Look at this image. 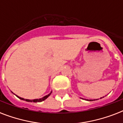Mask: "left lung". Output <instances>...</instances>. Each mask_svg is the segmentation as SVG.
I'll return each mask as SVG.
<instances>
[{
  "instance_id": "8db88e82",
  "label": "left lung",
  "mask_w": 123,
  "mask_h": 123,
  "mask_svg": "<svg viewBox=\"0 0 123 123\" xmlns=\"http://www.w3.org/2000/svg\"><path fill=\"white\" fill-rule=\"evenodd\" d=\"M102 98H100V99H101ZM82 99H83V98H82ZM86 99V100H87V101H94V100H98V99Z\"/></svg>"
}]
</instances>
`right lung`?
I'll use <instances>...</instances> for the list:
<instances>
[{
  "mask_svg": "<svg viewBox=\"0 0 123 123\" xmlns=\"http://www.w3.org/2000/svg\"><path fill=\"white\" fill-rule=\"evenodd\" d=\"M13 93V92H12ZM51 93H52V91L50 92V94H48V95H46V96H44V97H43L41 98H39V99H24V98H21V97H19L17 95H15L17 96V97L18 98H20V99H22V100H24V101H28V102H34V103H36V102H41V101H44V100H45V99L47 98L51 94ZM14 94V93H13Z\"/></svg>",
  "mask_w": 123,
  "mask_h": 123,
  "instance_id": "add662e5",
  "label": "right lung"
}]
</instances>
